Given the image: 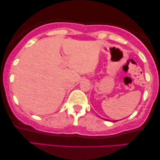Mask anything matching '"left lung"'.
<instances>
[{
    "mask_svg": "<svg viewBox=\"0 0 160 160\" xmlns=\"http://www.w3.org/2000/svg\"><path fill=\"white\" fill-rule=\"evenodd\" d=\"M106 120H108V119H106ZM108 121H109V120H108ZM113 122H117V120H116V121H113Z\"/></svg>",
    "mask_w": 160,
    "mask_h": 160,
    "instance_id": "1",
    "label": "left lung"
}]
</instances>
